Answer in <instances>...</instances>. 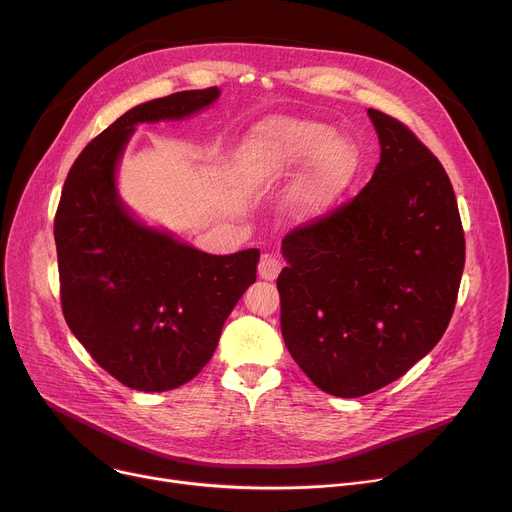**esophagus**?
<instances>
[{"mask_svg": "<svg viewBox=\"0 0 512 512\" xmlns=\"http://www.w3.org/2000/svg\"><path fill=\"white\" fill-rule=\"evenodd\" d=\"M282 271V261L278 259V255L274 253H263L261 261H259V278L271 282L276 280L278 274Z\"/></svg>", "mask_w": 512, "mask_h": 512, "instance_id": "esophagus-1", "label": "esophagus"}]
</instances>
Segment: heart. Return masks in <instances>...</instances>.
Masks as SVG:
<instances>
[{"instance_id": "obj_1", "label": "heart", "mask_w": 512, "mask_h": 512, "mask_svg": "<svg viewBox=\"0 0 512 512\" xmlns=\"http://www.w3.org/2000/svg\"><path fill=\"white\" fill-rule=\"evenodd\" d=\"M331 129L315 121H276L245 148L243 175L257 185L284 175L306 158L311 166L294 187L292 210L300 220H313L329 210L356 173L358 156L346 140H331Z\"/></svg>"}]
</instances>
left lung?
<instances>
[{
	"mask_svg": "<svg viewBox=\"0 0 512 512\" xmlns=\"http://www.w3.org/2000/svg\"><path fill=\"white\" fill-rule=\"evenodd\" d=\"M381 160L362 191L292 228L278 276L286 348L321 391L360 397L424 358L449 327L465 265L453 185L416 133L377 109Z\"/></svg>",
	"mask_w": 512,
	"mask_h": 512,
	"instance_id": "obj_1",
	"label": "left lung"
}]
</instances>
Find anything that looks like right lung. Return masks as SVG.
Listing matches in <instances>:
<instances>
[{
    "label": "right lung",
    "mask_w": 512,
    "mask_h": 512,
    "mask_svg": "<svg viewBox=\"0 0 512 512\" xmlns=\"http://www.w3.org/2000/svg\"><path fill=\"white\" fill-rule=\"evenodd\" d=\"M218 88L133 107L72 164L55 214L63 317L100 368L125 387L170 391L210 362L234 304L255 282L259 249L208 255L135 222L115 168L135 125L183 119Z\"/></svg>",
    "instance_id": "right-lung-1"
}]
</instances>
